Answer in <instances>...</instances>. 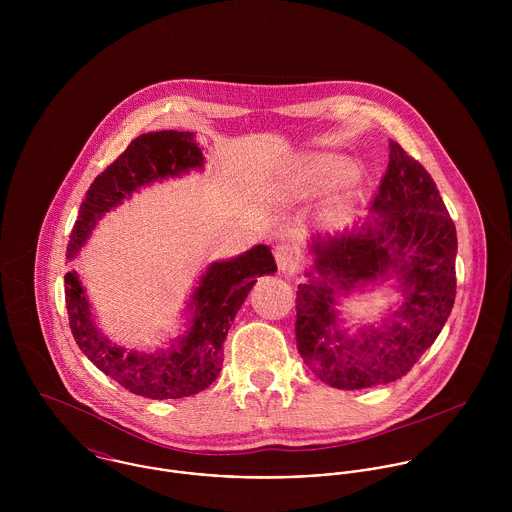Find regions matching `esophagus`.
Listing matches in <instances>:
<instances>
[{"instance_id":"34e87169","label":"esophagus","mask_w":512,"mask_h":512,"mask_svg":"<svg viewBox=\"0 0 512 512\" xmlns=\"http://www.w3.org/2000/svg\"><path fill=\"white\" fill-rule=\"evenodd\" d=\"M274 256H276V264L278 268L284 272V274H293L297 268H299V252L297 248L292 244H278L276 250H274Z\"/></svg>"}]
</instances>
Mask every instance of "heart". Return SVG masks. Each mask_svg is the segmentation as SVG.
<instances>
[{"instance_id":"heart-1","label":"heart","mask_w":512,"mask_h":512,"mask_svg":"<svg viewBox=\"0 0 512 512\" xmlns=\"http://www.w3.org/2000/svg\"><path fill=\"white\" fill-rule=\"evenodd\" d=\"M331 181H333V163L323 157H311L301 165L299 175L292 183V191L295 195H311L327 187Z\"/></svg>"}]
</instances>
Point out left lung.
<instances>
[{
  "label": "left lung",
  "mask_w": 512,
  "mask_h": 512,
  "mask_svg": "<svg viewBox=\"0 0 512 512\" xmlns=\"http://www.w3.org/2000/svg\"><path fill=\"white\" fill-rule=\"evenodd\" d=\"M313 268L297 286L295 341L303 363L333 388L388 384L434 345L455 301L457 234L432 175L394 140L363 226L313 236ZM396 277L403 305L357 336L340 329L336 297Z\"/></svg>",
  "instance_id": "obj_1"
}]
</instances>
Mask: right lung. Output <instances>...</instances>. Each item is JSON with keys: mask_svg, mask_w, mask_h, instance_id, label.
<instances>
[{"mask_svg": "<svg viewBox=\"0 0 512 512\" xmlns=\"http://www.w3.org/2000/svg\"><path fill=\"white\" fill-rule=\"evenodd\" d=\"M203 163V151L191 132L161 130L132 140L86 191L74 222L67 260L78 254L96 222L122 205L124 199H130L134 191L153 181L201 169ZM276 270L274 256L264 244L236 258L213 262L189 299V329L169 349L157 353L128 351L104 337L96 329L82 282L76 272H67L65 299L74 341L90 363L132 394L151 400L199 394L219 376L226 333L256 278Z\"/></svg>", "mask_w": 512, "mask_h": 512, "instance_id": "right-lung-1", "label": "right lung"}]
</instances>
